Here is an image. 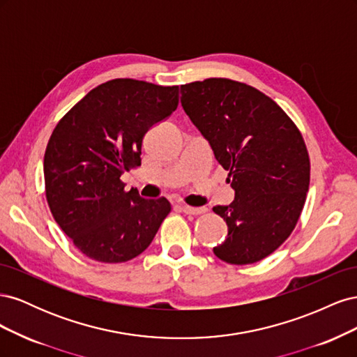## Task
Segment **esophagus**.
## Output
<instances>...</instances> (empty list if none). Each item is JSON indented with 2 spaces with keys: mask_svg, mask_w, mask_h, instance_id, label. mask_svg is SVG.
<instances>
[{
  "mask_svg": "<svg viewBox=\"0 0 357 357\" xmlns=\"http://www.w3.org/2000/svg\"><path fill=\"white\" fill-rule=\"evenodd\" d=\"M181 210H183V213H186V214H202V213H205L204 207H190V205H181Z\"/></svg>",
  "mask_w": 357,
  "mask_h": 357,
  "instance_id": "1",
  "label": "esophagus"
}]
</instances>
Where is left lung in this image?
<instances>
[{"mask_svg": "<svg viewBox=\"0 0 357 357\" xmlns=\"http://www.w3.org/2000/svg\"><path fill=\"white\" fill-rule=\"evenodd\" d=\"M181 105L229 171V205L213 211L228 225L214 255L232 265L262 261L282 245L299 219L310 185V159L299 129L252 86L229 79L183 84Z\"/></svg>", "mask_w": 357, "mask_h": 357, "instance_id": "8db88e82", "label": "left lung"}]
</instances>
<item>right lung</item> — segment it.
Returning <instances> with one entry per match:
<instances>
[{"label": "right lung", "mask_w": 357, "mask_h": 357, "mask_svg": "<svg viewBox=\"0 0 357 357\" xmlns=\"http://www.w3.org/2000/svg\"><path fill=\"white\" fill-rule=\"evenodd\" d=\"M178 105V86L116 79L96 86L53 129L45 153L46 198L73 244L93 261L126 262L153 241L168 199L125 192L142 165L143 138Z\"/></svg>", "instance_id": "right-lung-1"}]
</instances>
